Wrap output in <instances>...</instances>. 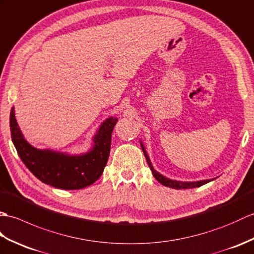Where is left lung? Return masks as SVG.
<instances>
[{
	"instance_id": "obj_1",
	"label": "left lung",
	"mask_w": 254,
	"mask_h": 254,
	"mask_svg": "<svg viewBox=\"0 0 254 254\" xmlns=\"http://www.w3.org/2000/svg\"><path fill=\"white\" fill-rule=\"evenodd\" d=\"M141 148H142V151H143V153H144L145 160H146V162H148L149 167L151 168L152 174H153L154 178L157 180V182L161 183L162 185L166 186V187L174 188V189H190V188L200 187V186L204 185V184H206V183H208V182H211L210 179H207V180H201V182L184 183V182H177V180H171V179H168V178L164 177V176H163V175H161L160 173H157V172L154 170L153 166H152V164H151V161H150V159H149V156H148V154H146V152H145V150H144V148H143L142 143H141Z\"/></svg>"
}]
</instances>
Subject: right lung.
I'll return each mask as SVG.
<instances>
[{
  "label": "right lung",
  "mask_w": 254,
  "mask_h": 254,
  "mask_svg": "<svg viewBox=\"0 0 254 254\" xmlns=\"http://www.w3.org/2000/svg\"><path fill=\"white\" fill-rule=\"evenodd\" d=\"M117 121L114 117L108 118L95 134L92 150L82 155H68L33 148L22 137L14 108L10 110L9 127L17 153L39 180L55 188L76 190L92 185L102 175L109 160L112 132Z\"/></svg>",
  "instance_id": "right-lung-1"
}]
</instances>
